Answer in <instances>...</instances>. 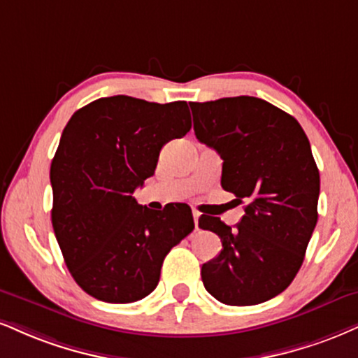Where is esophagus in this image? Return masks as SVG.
<instances>
[{
  "label": "esophagus",
  "instance_id": "esophagus-1",
  "mask_svg": "<svg viewBox=\"0 0 358 358\" xmlns=\"http://www.w3.org/2000/svg\"><path fill=\"white\" fill-rule=\"evenodd\" d=\"M198 218H200V212L193 210V222H195V228L198 230Z\"/></svg>",
  "mask_w": 358,
  "mask_h": 358
}]
</instances>
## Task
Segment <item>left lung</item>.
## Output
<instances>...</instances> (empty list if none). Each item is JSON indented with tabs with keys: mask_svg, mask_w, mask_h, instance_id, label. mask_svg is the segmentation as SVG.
Here are the masks:
<instances>
[{
	"mask_svg": "<svg viewBox=\"0 0 358 358\" xmlns=\"http://www.w3.org/2000/svg\"><path fill=\"white\" fill-rule=\"evenodd\" d=\"M190 106L198 141L223 160V190L247 201L235 230L217 217L198 220L223 247L201 266L203 285L227 305L266 302L295 278L317 225L320 175L310 141L294 116L260 98Z\"/></svg>",
	"mask_w": 358,
	"mask_h": 358,
	"instance_id": "1",
	"label": "left lung"
}]
</instances>
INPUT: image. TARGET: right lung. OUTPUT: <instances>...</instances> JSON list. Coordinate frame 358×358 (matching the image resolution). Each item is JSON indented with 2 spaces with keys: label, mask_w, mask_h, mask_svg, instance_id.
I'll return each mask as SVG.
<instances>
[{
  "label": "right lung",
  "mask_w": 358,
  "mask_h": 358,
  "mask_svg": "<svg viewBox=\"0 0 358 358\" xmlns=\"http://www.w3.org/2000/svg\"><path fill=\"white\" fill-rule=\"evenodd\" d=\"M187 101L116 94L71 116L51 162V223L64 264L88 295L108 303L145 299L166 253L195 228L190 206L152 212L133 192L155 173L163 145L190 131Z\"/></svg>",
  "instance_id": "obj_1"
}]
</instances>
